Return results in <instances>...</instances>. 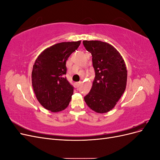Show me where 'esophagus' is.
<instances>
[{"mask_svg": "<svg viewBox=\"0 0 160 160\" xmlns=\"http://www.w3.org/2000/svg\"><path fill=\"white\" fill-rule=\"evenodd\" d=\"M82 84V83L81 81H79V82H76L75 83V86L76 88H79V87L81 86V85Z\"/></svg>", "mask_w": 160, "mask_h": 160, "instance_id": "obj_1", "label": "esophagus"}]
</instances>
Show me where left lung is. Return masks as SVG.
Wrapping results in <instances>:
<instances>
[{"instance_id": "1", "label": "left lung", "mask_w": 160, "mask_h": 160, "mask_svg": "<svg viewBox=\"0 0 160 160\" xmlns=\"http://www.w3.org/2000/svg\"><path fill=\"white\" fill-rule=\"evenodd\" d=\"M92 56L95 72L93 85L85 96V103L99 113L112 109L126 88L128 71L120 53L108 43L100 41H83Z\"/></svg>"}]
</instances>
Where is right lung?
Segmentation results:
<instances>
[{"mask_svg": "<svg viewBox=\"0 0 160 160\" xmlns=\"http://www.w3.org/2000/svg\"><path fill=\"white\" fill-rule=\"evenodd\" d=\"M81 44L62 42L47 48L38 55L32 67V85L42 106L52 112H59L69 105L73 86L65 76L66 61Z\"/></svg>", "mask_w": 160, "mask_h": 160, "instance_id": "obj_1", "label": "right lung"}]
</instances>
